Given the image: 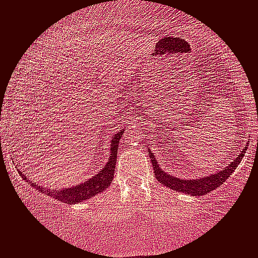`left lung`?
Returning <instances> with one entry per match:
<instances>
[{"instance_id": "8db88e82", "label": "left lung", "mask_w": 258, "mask_h": 258, "mask_svg": "<svg viewBox=\"0 0 258 258\" xmlns=\"http://www.w3.org/2000/svg\"><path fill=\"white\" fill-rule=\"evenodd\" d=\"M244 154H245V149H244V151L241 152V153L238 155L233 161H232L230 166L225 168V170H221L220 172L212 174V176L209 177H205V178H201V179H194V180L179 179V178L170 176V174L164 172V171L159 167L158 161L155 160V159L152 160V164H153L155 178H157L163 185H165L166 187H171V189L176 190V191H179V192L183 191L185 194H189V195L201 196V195H205V194L211 192L212 190H215L217 187L220 186L221 184L231 176L232 172L236 170L238 164H239L241 159H243Z\"/></svg>"}]
</instances>
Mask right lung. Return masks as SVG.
<instances>
[{
  "instance_id": "obj_1",
  "label": "right lung",
  "mask_w": 258,
  "mask_h": 258,
  "mask_svg": "<svg viewBox=\"0 0 258 258\" xmlns=\"http://www.w3.org/2000/svg\"><path fill=\"white\" fill-rule=\"evenodd\" d=\"M123 132H119L118 134L113 135L111 138V146H110V157L107 164L105 165L103 170L100 171L99 173L95 174L94 177H92L90 180H87L86 183L79 184V185L73 186V187H67V189H63L61 191H50V190H46L45 187L37 186L34 185L31 180H28L26 176L24 173L19 171L20 176L26 179L27 182H30L31 185L37 186L40 191H45L47 195L53 197L56 200H61V201L66 203H76L85 201V200L91 199L94 195H97L98 192L103 191V190L106 189L107 186L110 185L111 182H112L113 173H114V167H116V160H117V151H118V144L120 135H122Z\"/></svg>"
}]
</instances>
